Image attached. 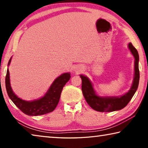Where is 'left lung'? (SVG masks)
<instances>
[{"instance_id": "1", "label": "left lung", "mask_w": 148, "mask_h": 148, "mask_svg": "<svg viewBox=\"0 0 148 148\" xmlns=\"http://www.w3.org/2000/svg\"><path fill=\"white\" fill-rule=\"evenodd\" d=\"M129 48L135 59L134 62V77L133 84L129 91L119 97H101L97 96L92 88L91 82L87 77L80 75L82 80V90L84 97L90 106L98 112H108L121 110L127 106L134 95L138 89L140 79L138 68L139 56L136 49L131 43L129 44Z\"/></svg>"}]
</instances>
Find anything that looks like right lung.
<instances>
[{
	"mask_svg": "<svg viewBox=\"0 0 148 148\" xmlns=\"http://www.w3.org/2000/svg\"><path fill=\"white\" fill-rule=\"evenodd\" d=\"M12 59V58H11ZM8 62V65L11 62ZM71 78L70 73L62 74L53 82L48 91L42 98L33 101H25L14 93L10 83V74L8 69L7 70L5 84L7 93L12 102L18 108L28 116H36L44 115L53 112L59 103L62 88Z\"/></svg>",
	"mask_w": 148,
	"mask_h": 148,
	"instance_id": "1",
	"label": "right lung"
}]
</instances>
